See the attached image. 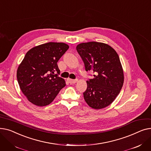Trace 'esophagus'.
Returning a JSON list of instances; mask_svg holds the SVG:
<instances>
[{"label": "esophagus", "instance_id": "obj_1", "mask_svg": "<svg viewBox=\"0 0 151 151\" xmlns=\"http://www.w3.org/2000/svg\"><path fill=\"white\" fill-rule=\"evenodd\" d=\"M68 82L70 83V84H74L75 83H76L78 81V80L77 79H75V80H73V79H70L68 78L67 80Z\"/></svg>", "mask_w": 151, "mask_h": 151}]
</instances>
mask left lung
I'll return each instance as SVG.
<instances>
[{
  "instance_id": "8db88e82",
  "label": "left lung",
  "mask_w": 151,
  "mask_h": 151,
  "mask_svg": "<svg viewBox=\"0 0 151 151\" xmlns=\"http://www.w3.org/2000/svg\"><path fill=\"white\" fill-rule=\"evenodd\" d=\"M86 71L95 73L87 81L83 92L88 105L96 109L105 108L114 100L124 83V72L119 57L108 45L91 42L76 46Z\"/></svg>"
}]
</instances>
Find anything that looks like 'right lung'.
Listing matches in <instances>:
<instances>
[{"label":"right lung","mask_w":151,"mask_h":151,"mask_svg":"<svg viewBox=\"0 0 151 151\" xmlns=\"http://www.w3.org/2000/svg\"><path fill=\"white\" fill-rule=\"evenodd\" d=\"M68 48L65 43L49 42L26 54L17 70V80L21 91L32 104L39 106L50 104L65 86L64 80L59 76L57 62Z\"/></svg>","instance_id":"obj_1"}]
</instances>
